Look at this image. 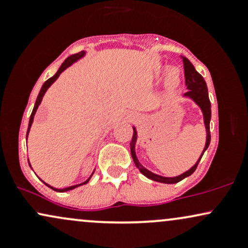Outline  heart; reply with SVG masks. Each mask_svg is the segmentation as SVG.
Masks as SVG:
<instances>
[{
  "instance_id": "obj_1",
  "label": "heart",
  "mask_w": 248,
  "mask_h": 248,
  "mask_svg": "<svg viewBox=\"0 0 248 248\" xmlns=\"http://www.w3.org/2000/svg\"><path fill=\"white\" fill-rule=\"evenodd\" d=\"M166 69V67H164ZM181 84V75H179V71L175 67L169 69L166 76V87L168 90H175L178 85Z\"/></svg>"
}]
</instances>
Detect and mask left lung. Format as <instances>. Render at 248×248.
Here are the masks:
<instances>
[{"mask_svg": "<svg viewBox=\"0 0 248 248\" xmlns=\"http://www.w3.org/2000/svg\"><path fill=\"white\" fill-rule=\"evenodd\" d=\"M183 64H184V76H186V86L189 91L186 93H184V96L186 98H190L191 100L196 102V105H198L199 108L203 112V118H204V124H205L206 129V142L205 147H204L203 153L201 154V157L198 158V161L196 162V164L193 167L190 168L189 170L186 172H183L182 175L176 176V177H164V176L156 175L149 170L146 169L142 164L139 162L138 157H136L135 154V144L136 140H138V132H136L135 127H133V138L132 141H130V154H132V157L134 163H135L136 168L140 170L141 173H143L146 177H148L152 181L160 182V183H166V184H173L178 183L179 181L184 179L186 177H189L190 175H192L193 171L197 168L199 161H201L202 156L205 153V150L209 148L210 141H211V135H210V120H211V102H210L209 99V93H207V86L206 82L204 80V78L196 71L195 66L190 62V61L186 57H183Z\"/></svg>", "mask_w": 248, "mask_h": 248, "instance_id": "1", "label": "left lung"}]
</instances>
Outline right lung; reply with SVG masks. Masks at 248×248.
Masks as SVG:
<instances>
[{
  "mask_svg": "<svg viewBox=\"0 0 248 248\" xmlns=\"http://www.w3.org/2000/svg\"><path fill=\"white\" fill-rule=\"evenodd\" d=\"M85 55H86V52H85V51H81V52H78V53H76V55H72V56H70V57H67L66 59H65V62H62V66L59 67V70L57 71V73L53 77H51L50 79H47L46 81L44 82V84H43V86H42V88H41V91H39V93H38V96H37V99H36V102H35V106H33V109H32V113H31V115H30V120H29V127H28V132H27V139H28V135H29V132H30V128H31V124H32V122H33V116H35V114H36V110H37V108H38V106L39 105H41V102H42V99H43V96H44V94H45V92H46L47 91V88H49L51 85L53 84V82H55L57 79H58V77L61 76V73L62 72V71H65L67 69V67L69 66H71V65L73 64V62H78L79 59H81L82 57H84ZM30 164V163H29ZM30 168H31V166H30ZM93 175V173H92ZM92 175L90 176V177H88L86 181L85 182H82V183H80V184H76V186H67V187H64V189H57V187H53V186H49V184H46L45 183V182H43L42 179L41 181L43 182V183L45 184V186H47L49 187H51V189L52 190H55V191H58V192H65V191H69V190H73V189H76V187H78V186H84V184H86V183H88V181H90L91 179V177H92Z\"/></svg>",
  "mask_w": 248,
  "mask_h": 248,
  "instance_id": "add662e5",
  "label": "right lung"
}]
</instances>
